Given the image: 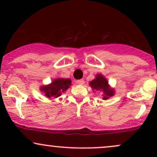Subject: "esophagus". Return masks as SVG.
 I'll return each instance as SVG.
<instances>
[{"mask_svg": "<svg viewBox=\"0 0 157 157\" xmlns=\"http://www.w3.org/2000/svg\"><path fill=\"white\" fill-rule=\"evenodd\" d=\"M77 83L78 85H82L84 84V80H82V79H81V80H79L77 81Z\"/></svg>", "mask_w": 157, "mask_h": 157, "instance_id": "1", "label": "esophagus"}]
</instances>
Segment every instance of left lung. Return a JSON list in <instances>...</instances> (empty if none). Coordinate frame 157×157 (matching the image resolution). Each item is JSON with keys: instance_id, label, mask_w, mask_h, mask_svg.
Instances as JSON below:
<instances>
[{"instance_id": "1", "label": "left lung", "mask_w": 157, "mask_h": 157, "mask_svg": "<svg viewBox=\"0 0 157 157\" xmlns=\"http://www.w3.org/2000/svg\"><path fill=\"white\" fill-rule=\"evenodd\" d=\"M89 86L93 91H102L103 100H107L115 94L114 89L110 86L109 81L101 74H97L95 78L89 82Z\"/></svg>"}]
</instances>
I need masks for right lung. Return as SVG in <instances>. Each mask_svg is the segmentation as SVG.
Listing matches in <instances>:
<instances>
[{
    "label": "right lung",
    "mask_w": 157,
    "mask_h": 157,
    "mask_svg": "<svg viewBox=\"0 0 157 157\" xmlns=\"http://www.w3.org/2000/svg\"><path fill=\"white\" fill-rule=\"evenodd\" d=\"M71 85V80L66 78H56L52 81L51 83L41 86V92L48 98H57L63 93L69 89Z\"/></svg>",
    "instance_id": "add662e5"
}]
</instances>
